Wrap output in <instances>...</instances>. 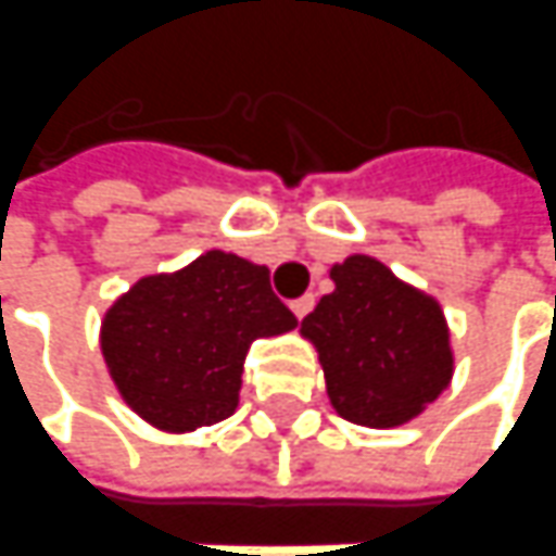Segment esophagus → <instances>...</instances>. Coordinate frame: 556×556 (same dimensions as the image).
<instances>
[{"label": "esophagus", "mask_w": 556, "mask_h": 556, "mask_svg": "<svg viewBox=\"0 0 556 556\" xmlns=\"http://www.w3.org/2000/svg\"><path fill=\"white\" fill-rule=\"evenodd\" d=\"M290 308H293V315L302 320V317H305L308 312H312V308H315V296H312V293H305V296H300V300L290 302Z\"/></svg>", "instance_id": "esophagus-1"}]
</instances>
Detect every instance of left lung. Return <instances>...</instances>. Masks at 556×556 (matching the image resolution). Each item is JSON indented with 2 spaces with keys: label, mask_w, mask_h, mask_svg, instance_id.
I'll return each mask as SVG.
<instances>
[{
  "label": "left lung",
  "mask_w": 556,
  "mask_h": 556,
  "mask_svg": "<svg viewBox=\"0 0 556 556\" xmlns=\"http://www.w3.org/2000/svg\"><path fill=\"white\" fill-rule=\"evenodd\" d=\"M329 278L336 290L302 336L317 348L332 408L372 430L408 424L454 375L442 305L366 254L336 263Z\"/></svg>",
  "instance_id": "obj_1"
}]
</instances>
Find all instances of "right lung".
Instances as JSON below:
<instances>
[{"instance_id": "1", "label": "right lung", "mask_w": 556, "mask_h": 556, "mask_svg": "<svg viewBox=\"0 0 556 556\" xmlns=\"http://www.w3.org/2000/svg\"><path fill=\"white\" fill-rule=\"evenodd\" d=\"M296 324L266 266L205 251L184 269L139 278L105 312L99 344L136 415L163 432H190L236 412L251 342Z\"/></svg>"}]
</instances>
